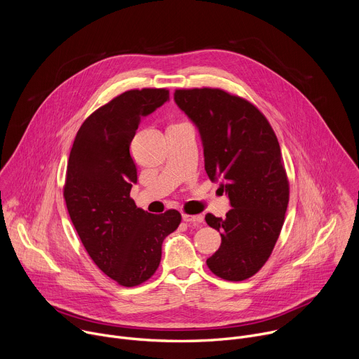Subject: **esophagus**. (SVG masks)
Listing matches in <instances>:
<instances>
[{"instance_id":"obj_1","label":"esophagus","mask_w":359,"mask_h":359,"mask_svg":"<svg viewBox=\"0 0 359 359\" xmlns=\"http://www.w3.org/2000/svg\"><path fill=\"white\" fill-rule=\"evenodd\" d=\"M182 219L186 223H201L203 222V216H200V215H186L184 213L182 216Z\"/></svg>"}]
</instances>
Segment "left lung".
<instances>
[{
  "label": "left lung",
  "instance_id": "obj_1",
  "mask_svg": "<svg viewBox=\"0 0 359 359\" xmlns=\"http://www.w3.org/2000/svg\"><path fill=\"white\" fill-rule=\"evenodd\" d=\"M175 102L197 126L204 169L230 198L224 219L206 215L222 236L208 259L213 274L243 281L269 260L284 224L290 184L277 136L248 100L219 88L176 89Z\"/></svg>",
  "mask_w": 359,
  "mask_h": 359
}]
</instances>
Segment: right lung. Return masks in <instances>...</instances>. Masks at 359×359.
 <instances>
[{"label":"right lung","instance_id":"right-lung-1","mask_svg":"<svg viewBox=\"0 0 359 359\" xmlns=\"http://www.w3.org/2000/svg\"><path fill=\"white\" fill-rule=\"evenodd\" d=\"M169 100L165 88L132 89L96 109L79 128L67 168L64 197L89 257L123 287L149 280L162 259V243L182 216L150 215L130 198L137 169L130 142L143 116Z\"/></svg>","mask_w":359,"mask_h":359}]
</instances>
